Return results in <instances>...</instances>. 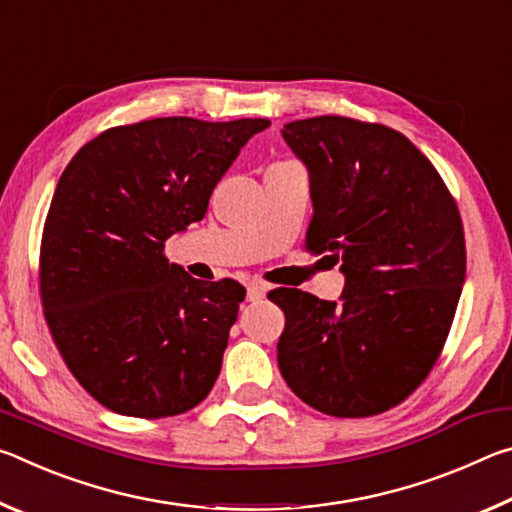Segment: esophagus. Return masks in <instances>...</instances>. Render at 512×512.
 Listing matches in <instances>:
<instances>
[{
    "instance_id": "34e87169",
    "label": "esophagus",
    "mask_w": 512,
    "mask_h": 512,
    "mask_svg": "<svg viewBox=\"0 0 512 512\" xmlns=\"http://www.w3.org/2000/svg\"><path fill=\"white\" fill-rule=\"evenodd\" d=\"M264 296H266L264 284H257V282H250L248 284V289H246L248 302H259V300H264Z\"/></svg>"
}]
</instances>
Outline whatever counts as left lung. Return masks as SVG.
<instances>
[{
	"label": "left lung",
	"mask_w": 512,
	"mask_h": 512,
	"mask_svg": "<svg viewBox=\"0 0 512 512\" xmlns=\"http://www.w3.org/2000/svg\"><path fill=\"white\" fill-rule=\"evenodd\" d=\"M307 164V250L341 262V302L268 293L284 311L277 366L302 402L368 418L404 402L443 352L465 280L461 212L409 137L350 117L284 126Z\"/></svg>",
	"instance_id": "8db88e82"
}]
</instances>
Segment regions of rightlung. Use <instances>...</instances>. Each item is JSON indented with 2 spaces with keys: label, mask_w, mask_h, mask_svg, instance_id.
<instances>
[{
  "label": "right lung",
  "mask_w": 512,
  "mask_h": 512,
  "mask_svg": "<svg viewBox=\"0 0 512 512\" xmlns=\"http://www.w3.org/2000/svg\"><path fill=\"white\" fill-rule=\"evenodd\" d=\"M268 119L158 117L81 146L51 198L40 302L60 357L94 400L169 418L210 395L246 289L201 282L164 241L201 221L216 183Z\"/></svg>",
  "instance_id": "obj_1"
}]
</instances>
